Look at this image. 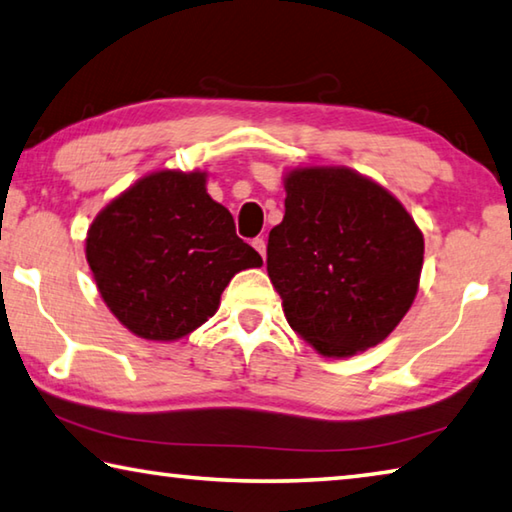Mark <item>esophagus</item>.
I'll return each mask as SVG.
<instances>
[{"label": "esophagus", "instance_id": "34e87169", "mask_svg": "<svg viewBox=\"0 0 512 512\" xmlns=\"http://www.w3.org/2000/svg\"><path fill=\"white\" fill-rule=\"evenodd\" d=\"M253 248L257 250L259 255H262V259H266V241H264V237L253 239Z\"/></svg>", "mask_w": 512, "mask_h": 512}]
</instances>
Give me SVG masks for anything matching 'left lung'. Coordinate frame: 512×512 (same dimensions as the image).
I'll use <instances>...</instances> for the list:
<instances>
[{
  "instance_id": "left-lung-1",
  "label": "left lung",
  "mask_w": 512,
  "mask_h": 512,
  "mask_svg": "<svg viewBox=\"0 0 512 512\" xmlns=\"http://www.w3.org/2000/svg\"><path fill=\"white\" fill-rule=\"evenodd\" d=\"M284 189L266 268L293 332L325 357L381 343L418 293V225L393 194L345 167L296 169Z\"/></svg>"
}]
</instances>
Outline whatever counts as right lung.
Listing matches in <instances>:
<instances>
[{
	"mask_svg": "<svg viewBox=\"0 0 512 512\" xmlns=\"http://www.w3.org/2000/svg\"><path fill=\"white\" fill-rule=\"evenodd\" d=\"M85 257L112 314L149 341L194 332L235 273L262 266L232 214L205 192L201 171L137 180L92 221Z\"/></svg>",
	"mask_w": 512,
	"mask_h": 512,
	"instance_id": "1",
	"label": "right lung"
}]
</instances>
